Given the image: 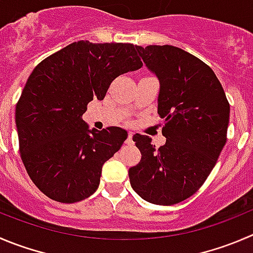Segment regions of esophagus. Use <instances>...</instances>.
<instances>
[{"instance_id": "1", "label": "esophagus", "mask_w": 253, "mask_h": 253, "mask_svg": "<svg viewBox=\"0 0 253 253\" xmlns=\"http://www.w3.org/2000/svg\"><path fill=\"white\" fill-rule=\"evenodd\" d=\"M125 143L129 144V145H130V144H133V133L128 134V138H126V140H125Z\"/></svg>"}]
</instances>
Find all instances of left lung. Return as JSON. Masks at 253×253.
Here are the masks:
<instances>
[{
    "label": "left lung",
    "instance_id": "left-lung-1",
    "mask_svg": "<svg viewBox=\"0 0 253 253\" xmlns=\"http://www.w3.org/2000/svg\"><path fill=\"white\" fill-rule=\"evenodd\" d=\"M158 76V113L167 143L134 134L139 164L129 169L131 187L155 205H174L203 186L227 140L230 103L212 69L174 45L136 47Z\"/></svg>",
    "mask_w": 253,
    "mask_h": 253
}]
</instances>
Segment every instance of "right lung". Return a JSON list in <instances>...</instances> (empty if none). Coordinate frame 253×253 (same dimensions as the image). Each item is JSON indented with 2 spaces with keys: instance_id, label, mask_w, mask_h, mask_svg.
Returning <instances> with one entry per match:
<instances>
[{
  "instance_id": "add662e5",
  "label": "right lung",
  "mask_w": 253,
  "mask_h": 253,
  "mask_svg": "<svg viewBox=\"0 0 253 253\" xmlns=\"http://www.w3.org/2000/svg\"><path fill=\"white\" fill-rule=\"evenodd\" d=\"M131 43L78 41L37 64L16 105L20 154L33 184L49 199L73 204L98 189L102 168L128 133L88 130L86 105L103 100L120 74L143 66Z\"/></svg>"
}]
</instances>
